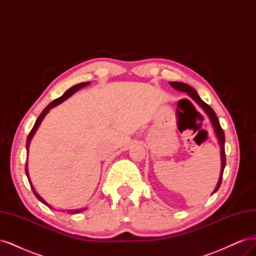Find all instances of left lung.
Returning <instances> with one entry per match:
<instances>
[{
  "label": "left lung",
  "mask_w": 256,
  "mask_h": 256,
  "mask_svg": "<svg viewBox=\"0 0 256 256\" xmlns=\"http://www.w3.org/2000/svg\"><path fill=\"white\" fill-rule=\"evenodd\" d=\"M170 85L171 86L177 90H180V92H187V94L194 100V102L203 108V110L206 112V114L209 116V118H210L212 122V126L214 127V131L216 134V136H218L219 138V143H220V147H221V161H222V166H221V175H220V178H219V182H218V184H216V187L214 191V193L218 190L220 188L221 186V182H222V176H223V171H224V168H226V150H224V144H226V136H224V131L223 129L221 128L220 126V122H219V120L218 118H216V115L214 113V111L212 109L210 106H209L206 102H204L202 99L200 98V96L198 95L196 90L191 88L190 85L186 84V83H182V82H170Z\"/></svg>",
  "instance_id": "8db88e82"
}]
</instances>
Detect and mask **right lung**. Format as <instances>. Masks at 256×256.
Masks as SVG:
<instances>
[{
    "label": "right lung",
    "mask_w": 256,
    "mask_h": 256,
    "mask_svg": "<svg viewBox=\"0 0 256 256\" xmlns=\"http://www.w3.org/2000/svg\"><path fill=\"white\" fill-rule=\"evenodd\" d=\"M90 84V82H85V83H80V84H76V85H74V86H72V88H69L64 95H62L60 97H58V98H56V100H53V102L46 108V109L42 112V114L38 116V118L36 120V122H35V124H34V126H33V128H32V130L30 131V134H28V138H26V150L28 152V145H30V140H32V138H33V136H34V134L36 132V130L38 129V127H40V122H42V120H44V118L46 116V114H47L48 112H49V110L50 109H52L53 106H58V104H60V102H63L64 100H66L67 98H69L72 95H74V92H76V90H79L80 88H84V86H86V85H88ZM26 176H28V182H30V188H32V190H33V192H34V194H35V196L40 200L42 203H44V204H46L47 206H49L47 203L44 202V200L38 196V193L34 190V188H33V186H32V184H30V177H28V166H26ZM82 212V210H74V212H74V214H76V212Z\"/></svg>",
    "instance_id": "add662e5"
}]
</instances>
